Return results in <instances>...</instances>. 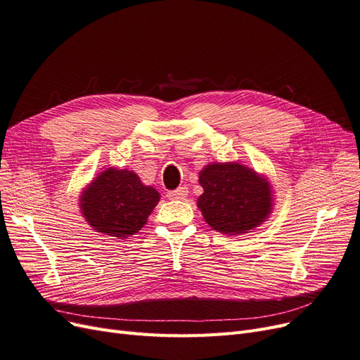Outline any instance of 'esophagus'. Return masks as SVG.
Here are the masks:
<instances>
[{
  "label": "esophagus",
  "mask_w": 360,
  "mask_h": 360,
  "mask_svg": "<svg viewBox=\"0 0 360 360\" xmlns=\"http://www.w3.org/2000/svg\"><path fill=\"white\" fill-rule=\"evenodd\" d=\"M188 188L186 186H180L176 191H171L168 192V198L169 200H184L188 197Z\"/></svg>",
  "instance_id": "obj_1"
}]
</instances>
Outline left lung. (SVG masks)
Here are the masks:
<instances>
[{
  "label": "left lung",
  "mask_w": 360,
  "mask_h": 360,
  "mask_svg": "<svg viewBox=\"0 0 360 360\" xmlns=\"http://www.w3.org/2000/svg\"><path fill=\"white\" fill-rule=\"evenodd\" d=\"M198 181L204 189L198 209L205 222L222 234L249 233L271 213L270 183L238 162L205 165Z\"/></svg>",
  "instance_id": "8db88e82"
}]
</instances>
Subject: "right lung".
Here are the masks:
<instances>
[{"label":"right lung","mask_w":360,"mask_h":360,"mask_svg":"<svg viewBox=\"0 0 360 360\" xmlns=\"http://www.w3.org/2000/svg\"><path fill=\"white\" fill-rule=\"evenodd\" d=\"M159 200V192L143 184L134 171L108 168L84 189L79 207L93 230L126 238L147 224Z\"/></svg>","instance_id":"1"}]
</instances>
